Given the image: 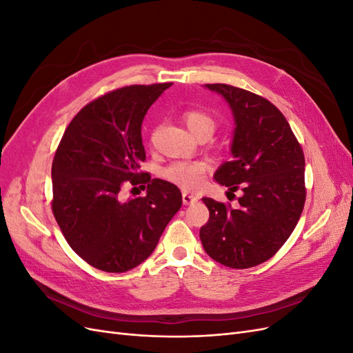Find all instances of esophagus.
<instances>
[{"label":"esophagus","instance_id":"obj_1","mask_svg":"<svg viewBox=\"0 0 353 353\" xmlns=\"http://www.w3.org/2000/svg\"><path fill=\"white\" fill-rule=\"evenodd\" d=\"M183 201H184V205H193V203L197 201V197L194 194H190V193H187V191H184Z\"/></svg>","mask_w":353,"mask_h":353}]
</instances>
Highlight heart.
<instances>
[{
    "label": "heart",
    "mask_w": 353,
    "mask_h": 353,
    "mask_svg": "<svg viewBox=\"0 0 353 353\" xmlns=\"http://www.w3.org/2000/svg\"><path fill=\"white\" fill-rule=\"evenodd\" d=\"M183 121L197 138L212 137L218 125L215 117L199 109L185 110L183 113ZM208 168V163L203 162V160H181V162H174L172 165L166 166L162 175L169 183L191 191L197 190L201 185Z\"/></svg>",
    "instance_id": "b5f03b06"
}]
</instances>
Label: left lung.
<instances>
[{
  "instance_id": "left-lung-1",
  "label": "left lung",
  "mask_w": 353,
  "mask_h": 353,
  "mask_svg": "<svg viewBox=\"0 0 353 353\" xmlns=\"http://www.w3.org/2000/svg\"><path fill=\"white\" fill-rule=\"evenodd\" d=\"M230 104L236 131L230 162L215 174L239 208L205 197L209 221L200 228L212 259L245 270L271 259L296 228L306 200L305 156L284 114L261 95L227 83H206Z\"/></svg>"
}]
</instances>
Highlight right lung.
I'll use <instances>...</instances> for the list:
<instances>
[{
  "label": "right lung",
  "instance_id": "right-lung-1",
  "mask_svg": "<svg viewBox=\"0 0 353 353\" xmlns=\"http://www.w3.org/2000/svg\"><path fill=\"white\" fill-rule=\"evenodd\" d=\"M170 85H130L83 105L52 160L54 218L73 252L104 272L144 262L183 205L176 185L140 172L143 119ZM126 185L147 186L148 194L122 201Z\"/></svg>",
  "mask_w": 353,
  "mask_h": 353
}]
</instances>
